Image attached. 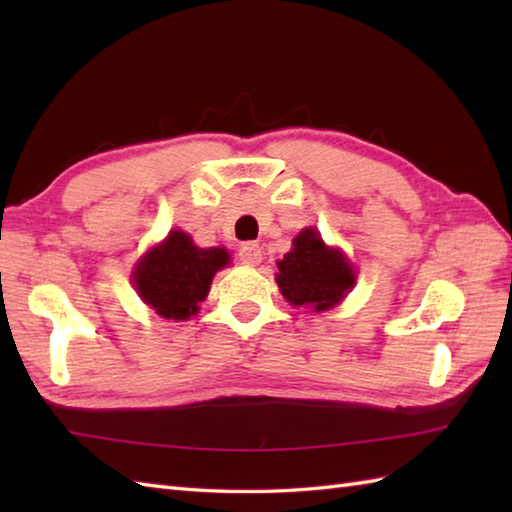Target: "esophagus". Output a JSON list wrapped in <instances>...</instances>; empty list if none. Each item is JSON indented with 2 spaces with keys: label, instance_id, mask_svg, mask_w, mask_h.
<instances>
[{
  "label": "esophagus",
  "instance_id": "34e87169",
  "mask_svg": "<svg viewBox=\"0 0 512 512\" xmlns=\"http://www.w3.org/2000/svg\"><path fill=\"white\" fill-rule=\"evenodd\" d=\"M239 259H242L244 264H253V266H257V264L262 262V259H264L262 246L255 244V242H248V244H244L242 248H239Z\"/></svg>",
  "mask_w": 512,
  "mask_h": 512
}]
</instances>
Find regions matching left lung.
<instances>
[{
	"instance_id": "obj_1",
	"label": "left lung",
	"mask_w": 512,
	"mask_h": 512,
	"mask_svg": "<svg viewBox=\"0 0 512 512\" xmlns=\"http://www.w3.org/2000/svg\"><path fill=\"white\" fill-rule=\"evenodd\" d=\"M277 268L275 279L284 299L314 312L334 308L356 284L350 262L339 248L325 246L317 228H303Z\"/></svg>"
}]
</instances>
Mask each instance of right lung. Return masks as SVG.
<instances>
[{
	"label": "right lung",
	"mask_w": 512,
	"mask_h": 512,
	"mask_svg": "<svg viewBox=\"0 0 512 512\" xmlns=\"http://www.w3.org/2000/svg\"><path fill=\"white\" fill-rule=\"evenodd\" d=\"M228 262L226 248H200L191 235L171 231L165 242L140 259L132 279L140 299L160 317L187 321L198 314L215 273Z\"/></svg>",
	"instance_id": "add662e5"
}]
</instances>
